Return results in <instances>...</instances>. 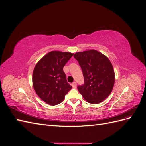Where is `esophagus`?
I'll return each mask as SVG.
<instances>
[{
	"label": "esophagus",
	"instance_id": "esophagus-1",
	"mask_svg": "<svg viewBox=\"0 0 146 146\" xmlns=\"http://www.w3.org/2000/svg\"><path fill=\"white\" fill-rule=\"evenodd\" d=\"M71 85H72V86L73 88H76V86H77V83H76V82H73V83L71 84Z\"/></svg>",
	"mask_w": 146,
	"mask_h": 146
}]
</instances>
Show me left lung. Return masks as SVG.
Listing matches in <instances>:
<instances>
[{"label":"left lung","instance_id":"1","mask_svg":"<svg viewBox=\"0 0 146 146\" xmlns=\"http://www.w3.org/2000/svg\"><path fill=\"white\" fill-rule=\"evenodd\" d=\"M82 69L84 85L77 87L88 102L100 103L111 94L115 81L113 65L108 57L96 50L74 55Z\"/></svg>","mask_w":146,"mask_h":146}]
</instances>
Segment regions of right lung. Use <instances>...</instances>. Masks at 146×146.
I'll return each mask as SVG.
<instances>
[{
	"label": "right lung",
	"mask_w": 146,
	"mask_h": 146,
	"mask_svg": "<svg viewBox=\"0 0 146 146\" xmlns=\"http://www.w3.org/2000/svg\"><path fill=\"white\" fill-rule=\"evenodd\" d=\"M73 54L52 51L36 63L32 76L34 90L37 95L48 105L60 104L72 86L67 82L63 67Z\"/></svg>",
	"instance_id": "obj_1"
}]
</instances>
